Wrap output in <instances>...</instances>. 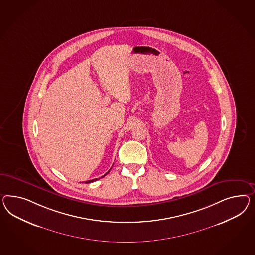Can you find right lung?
<instances>
[{"mask_svg": "<svg viewBox=\"0 0 255 255\" xmlns=\"http://www.w3.org/2000/svg\"><path fill=\"white\" fill-rule=\"evenodd\" d=\"M110 169H111V168H110ZM110 171H109V172H107V173H106V174H105V175H107V174H108V173H109V172H110ZM105 175H103V176H102V177H104V176H105ZM102 177H101V178H102ZM99 179V178H96V179H93V180H89V181H86V183H87V184H88V183H92V182H95V181H97V180Z\"/></svg>", "mask_w": 255, "mask_h": 255, "instance_id": "1", "label": "right lung"}]
</instances>
